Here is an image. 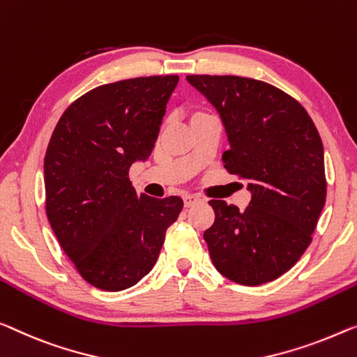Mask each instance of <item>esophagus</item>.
<instances>
[{"instance_id": "esophagus-1", "label": "esophagus", "mask_w": 357, "mask_h": 357, "mask_svg": "<svg viewBox=\"0 0 357 357\" xmlns=\"http://www.w3.org/2000/svg\"><path fill=\"white\" fill-rule=\"evenodd\" d=\"M200 202L202 200L197 195H185L184 197V206H185V208H190V206L200 204Z\"/></svg>"}]
</instances>
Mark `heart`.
<instances>
[{"instance_id": "obj_1", "label": "heart", "mask_w": 357, "mask_h": 357, "mask_svg": "<svg viewBox=\"0 0 357 357\" xmlns=\"http://www.w3.org/2000/svg\"><path fill=\"white\" fill-rule=\"evenodd\" d=\"M200 115H204V114H194L192 119H197V116H200Z\"/></svg>"}]
</instances>
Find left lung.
Returning <instances> with one entry per match:
<instances>
[{
	"instance_id": "1",
	"label": "left lung",
	"mask_w": 357,
	"mask_h": 357,
	"mask_svg": "<svg viewBox=\"0 0 357 357\" xmlns=\"http://www.w3.org/2000/svg\"><path fill=\"white\" fill-rule=\"evenodd\" d=\"M216 109L229 142L225 168L248 181L245 211L210 200L204 232L218 273L242 285L280 278L311 243L326 204L324 146L305 107L279 88L234 75H188Z\"/></svg>"
}]
</instances>
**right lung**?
I'll return each instance as SVG.
<instances>
[{
    "label": "right lung",
    "mask_w": 357,
    "mask_h": 357,
    "mask_svg": "<svg viewBox=\"0 0 357 357\" xmlns=\"http://www.w3.org/2000/svg\"><path fill=\"white\" fill-rule=\"evenodd\" d=\"M178 75L121 79L77 99L52 131L45 155L46 213L63 252L105 291L151 273L183 199L137 194L131 165L155 147Z\"/></svg>",
    "instance_id": "add662e5"
}]
</instances>
